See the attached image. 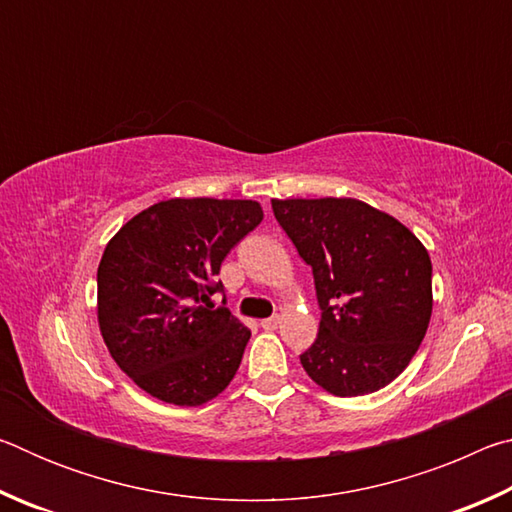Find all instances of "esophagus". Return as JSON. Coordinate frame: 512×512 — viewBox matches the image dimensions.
Segmentation results:
<instances>
[{"label":"esophagus","instance_id":"34e87169","mask_svg":"<svg viewBox=\"0 0 512 512\" xmlns=\"http://www.w3.org/2000/svg\"><path fill=\"white\" fill-rule=\"evenodd\" d=\"M280 320H282L280 316H271V318H264L259 325H262L264 329H277V325H280Z\"/></svg>","mask_w":512,"mask_h":512}]
</instances>
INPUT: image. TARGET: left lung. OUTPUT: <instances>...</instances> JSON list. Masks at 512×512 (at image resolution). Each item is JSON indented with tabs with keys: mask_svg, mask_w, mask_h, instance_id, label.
I'll list each match as a JSON object with an SVG mask.
<instances>
[{
	"mask_svg": "<svg viewBox=\"0 0 512 512\" xmlns=\"http://www.w3.org/2000/svg\"><path fill=\"white\" fill-rule=\"evenodd\" d=\"M277 223L314 271L318 339L302 368L327 393L391 384L427 334L431 259L395 216L357 198H273Z\"/></svg>",
	"mask_w": 512,
	"mask_h": 512,
	"instance_id": "1",
	"label": "left lung"
}]
</instances>
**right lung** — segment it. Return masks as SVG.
I'll return each mask as SVG.
<instances>
[{
  "label": "right lung",
  "instance_id": "1",
  "mask_svg": "<svg viewBox=\"0 0 512 512\" xmlns=\"http://www.w3.org/2000/svg\"><path fill=\"white\" fill-rule=\"evenodd\" d=\"M264 219L257 201L169 198L121 225L97 271V318L112 359L137 386L201 406L237 375L250 329L214 307L225 255Z\"/></svg>",
  "mask_w": 512,
  "mask_h": 512
}]
</instances>
